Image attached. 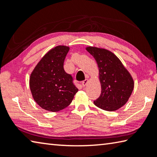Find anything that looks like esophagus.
<instances>
[{
	"label": "esophagus",
	"instance_id": "obj_1",
	"mask_svg": "<svg viewBox=\"0 0 157 157\" xmlns=\"http://www.w3.org/2000/svg\"><path fill=\"white\" fill-rule=\"evenodd\" d=\"M87 83H88V79H85V80L82 82V86H86Z\"/></svg>",
	"mask_w": 157,
	"mask_h": 157
}]
</instances>
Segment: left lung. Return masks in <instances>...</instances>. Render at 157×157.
<instances>
[{
    "label": "left lung",
    "instance_id": "8db88e82",
    "mask_svg": "<svg viewBox=\"0 0 157 157\" xmlns=\"http://www.w3.org/2000/svg\"><path fill=\"white\" fill-rule=\"evenodd\" d=\"M86 50L94 57L99 70L101 94L94 105L105 111L118 110L126 104L134 89L131 74L109 50L92 46Z\"/></svg>",
    "mask_w": 157,
    "mask_h": 157
}]
</instances>
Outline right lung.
<instances>
[{
  "instance_id": "obj_1",
  "label": "right lung",
  "mask_w": 157,
  "mask_h": 157,
  "mask_svg": "<svg viewBox=\"0 0 157 157\" xmlns=\"http://www.w3.org/2000/svg\"><path fill=\"white\" fill-rule=\"evenodd\" d=\"M70 48L57 46L37 63L30 78L33 99L44 109L56 112L71 104L78 89L72 76L65 72L63 62Z\"/></svg>"
}]
</instances>
